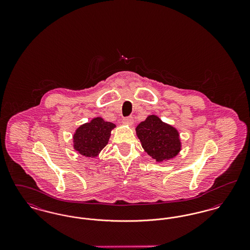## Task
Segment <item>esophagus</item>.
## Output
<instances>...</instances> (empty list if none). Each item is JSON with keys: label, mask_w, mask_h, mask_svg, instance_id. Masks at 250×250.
Here are the masks:
<instances>
[{"label": "esophagus", "mask_w": 250, "mask_h": 250, "mask_svg": "<svg viewBox=\"0 0 250 250\" xmlns=\"http://www.w3.org/2000/svg\"><path fill=\"white\" fill-rule=\"evenodd\" d=\"M123 123L127 125H132L133 123H134V119H133L132 116H128V117H125V118L123 119Z\"/></svg>", "instance_id": "esophagus-1"}]
</instances>
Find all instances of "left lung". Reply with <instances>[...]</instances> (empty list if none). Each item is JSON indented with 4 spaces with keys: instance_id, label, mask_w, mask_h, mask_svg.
<instances>
[{
    "instance_id": "8db88e82",
    "label": "left lung",
    "mask_w": 250,
    "mask_h": 250,
    "mask_svg": "<svg viewBox=\"0 0 250 250\" xmlns=\"http://www.w3.org/2000/svg\"><path fill=\"white\" fill-rule=\"evenodd\" d=\"M136 133L144 151L157 162L173 158L181 151L179 132L156 115H149L139 124Z\"/></svg>"
}]
</instances>
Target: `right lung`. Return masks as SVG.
<instances>
[{"label": "right lung", "mask_w": 250, "mask_h": 250, "mask_svg": "<svg viewBox=\"0 0 250 250\" xmlns=\"http://www.w3.org/2000/svg\"><path fill=\"white\" fill-rule=\"evenodd\" d=\"M116 125L96 117L90 123L82 125L73 136L74 149L81 155L95 157L107 145L110 132Z\"/></svg>", "instance_id": "right-lung-1"}]
</instances>
